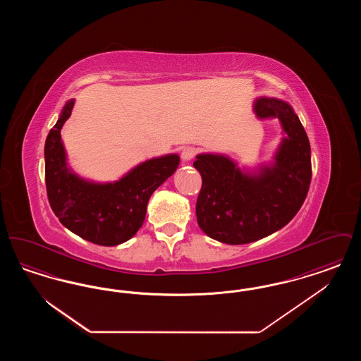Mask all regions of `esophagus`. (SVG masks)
I'll use <instances>...</instances> for the list:
<instances>
[{"label":"esophagus","mask_w":361,"mask_h":361,"mask_svg":"<svg viewBox=\"0 0 361 361\" xmlns=\"http://www.w3.org/2000/svg\"><path fill=\"white\" fill-rule=\"evenodd\" d=\"M197 154V149H195L193 146H185L181 150V159L184 162H188L192 158H195V155Z\"/></svg>","instance_id":"esophagus-1"}]
</instances>
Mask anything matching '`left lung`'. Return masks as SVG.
Masks as SVG:
<instances>
[{
  "mask_svg": "<svg viewBox=\"0 0 361 361\" xmlns=\"http://www.w3.org/2000/svg\"><path fill=\"white\" fill-rule=\"evenodd\" d=\"M255 111L258 118H277L288 135L275 166L250 177L224 155H197L193 162L202 176L197 224L208 237L228 245L250 243L284 227L305 203L312 176L309 137L291 106L262 97Z\"/></svg>",
  "mask_w": 361,
  "mask_h": 361,
  "instance_id": "1",
  "label": "left lung"
}]
</instances>
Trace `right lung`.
<instances>
[{"label": "right lung", "instance_id": "obj_1", "mask_svg": "<svg viewBox=\"0 0 361 361\" xmlns=\"http://www.w3.org/2000/svg\"><path fill=\"white\" fill-rule=\"evenodd\" d=\"M74 100L46 139V189L59 222L81 238L115 246L133 238L145 221L150 196L180 164L178 155L149 159L114 184H92L66 168L61 128L71 115Z\"/></svg>", "mask_w": 361, "mask_h": 361}]
</instances>
